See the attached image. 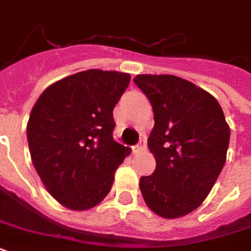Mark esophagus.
Here are the masks:
<instances>
[{
	"instance_id": "esophagus-1",
	"label": "esophagus",
	"mask_w": 251,
	"mask_h": 251,
	"mask_svg": "<svg viewBox=\"0 0 251 251\" xmlns=\"http://www.w3.org/2000/svg\"><path fill=\"white\" fill-rule=\"evenodd\" d=\"M147 150V146H146V138H142L141 142L138 143L137 146H134L133 147V152L134 153H139V152H143Z\"/></svg>"
}]
</instances>
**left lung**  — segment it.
<instances>
[{"instance_id": "obj_1", "label": "left lung", "mask_w": 251, "mask_h": 251, "mask_svg": "<svg viewBox=\"0 0 251 251\" xmlns=\"http://www.w3.org/2000/svg\"><path fill=\"white\" fill-rule=\"evenodd\" d=\"M149 98L155 125L149 149L156 169L139 181L151 211L176 219L198 208L226 160L230 129L218 100L176 75L141 74L134 78Z\"/></svg>"}]
</instances>
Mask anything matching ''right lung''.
I'll list each match as a JSON object with an SVG mask.
<instances>
[{
  "instance_id": "obj_1",
  "label": "right lung",
  "mask_w": 251,
  "mask_h": 251,
  "mask_svg": "<svg viewBox=\"0 0 251 251\" xmlns=\"http://www.w3.org/2000/svg\"><path fill=\"white\" fill-rule=\"evenodd\" d=\"M129 83L126 73L91 69L50 84L31 110L32 164L49 194L69 210L101 202L130 153L112 135L113 109Z\"/></svg>"
}]
</instances>
